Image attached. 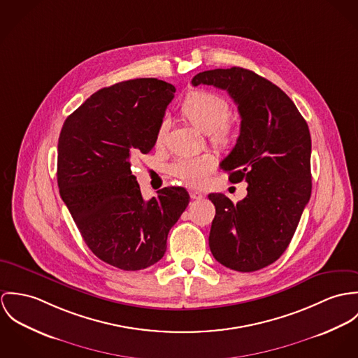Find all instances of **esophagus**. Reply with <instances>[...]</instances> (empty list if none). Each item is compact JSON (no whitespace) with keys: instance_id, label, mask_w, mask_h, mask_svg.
<instances>
[{"instance_id":"obj_1","label":"esophagus","mask_w":358,"mask_h":358,"mask_svg":"<svg viewBox=\"0 0 358 358\" xmlns=\"http://www.w3.org/2000/svg\"><path fill=\"white\" fill-rule=\"evenodd\" d=\"M189 195H191V198L195 199V200L203 198V194H200L199 191H195V189H191V191H189Z\"/></svg>"}]
</instances>
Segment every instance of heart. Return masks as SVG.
I'll return each instance as SVG.
<instances>
[{"instance_id":"1","label":"heart","mask_w":358,"mask_h":358,"mask_svg":"<svg viewBox=\"0 0 358 358\" xmlns=\"http://www.w3.org/2000/svg\"><path fill=\"white\" fill-rule=\"evenodd\" d=\"M182 115L189 120L200 131L207 133L213 143L218 145H229L238 133L236 122L229 118L228 101L210 90L189 92L182 104ZM170 127V118L163 117L157 130V143L162 144ZM217 159L211 154H201L198 157H180L173 160L167 171L170 176L189 185H201L207 176L215 169Z\"/></svg>"}]
</instances>
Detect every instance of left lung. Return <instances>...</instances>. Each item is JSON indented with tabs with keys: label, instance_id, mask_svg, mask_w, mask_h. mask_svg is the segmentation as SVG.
Here are the masks:
<instances>
[{
	"label": "left lung",
	"instance_id": "left-lung-1",
	"mask_svg": "<svg viewBox=\"0 0 358 358\" xmlns=\"http://www.w3.org/2000/svg\"><path fill=\"white\" fill-rule=\"evenodd\" d=\"M192 85L227 90L241 118L235 148L221 162L231 182L245 181L234 204L210 194L215 206L208 245L214 258L238 272L259 271L287 250L312 194V138L292 100L271 80L232 67L199 73Z\"/></svg>",
	"mask_w": 358,
	"mask_h": 358
}]
</instances>
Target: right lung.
I'll return each mask as SVG.
<instances>
[{"instance_id": "add662e5", "label": "right lung", "mask_w": 358, "mask_h": 358, "mask_svg": "<svg viewBox=\"0 0 358 358\" xmlns=\"http://www.w3.org/2000/svg\"><path fill=\"white\" fill-rule=\"evenodd\" d=\"M174 93L157 78L123 80L93 93L60 131V196L92 252L122 271L162 259L169 231L189 203L182 187H166L145 201L130 170L136 155L154 148Z\"/></svg>"}]
</instances>
